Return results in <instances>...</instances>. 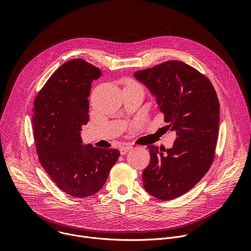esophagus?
<instances>
[{"instance_id": "esophagus-1", "label": "esophagus", "mask_w": 251, "mask_h": 251, "mask_svg": "<svg viewBox=\"0 0 251 251\" xmlns=\"http://www.w3.org/2000/svg\"><path fill=\"white\" fill-rule=\"evenodd\" d=\"M132 147L131 146H123L120 148V154L121 155H125L129 150H131Z\"/></svg>"}]
</instances>
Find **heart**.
<instances>
[{"instance_id": "obj_1", "label": "heart", "mask_w": 251, "mask_h": 251, "mask_svg": "<svg viewBox=\"0 0 251 251\" xmlns=\"http://www.w3.org/2000/svg\"><path fill=\"white\" fill-rule=\"evenodd\" d=\"M130 84H135V85H139L138 83H136V82H133V81H132V82H130Z\"/></svg>"}]
</instances>
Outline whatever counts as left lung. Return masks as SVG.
Returning a JSON list of instances; mask_svg holds the SVG:
<instances>
[{
  "label": "left lung",
  "instance_id": "left-lung-1",
  "mask_svg": "<svg viewBox=\"0 0 251 251\" xmlns=\"http://www.w3.org/2000/svg\"><path fill=\"white\" fill-rule=\"evenodd\" d=\"M156 96L168 128L176 132L171 149L148 146L150 163L143 171L144 189L170 201L193 189L210 168L220 126V102L210 80L193 66L169 60L135 73Z\"/></svg>",
  "mask_w": 251,
  "mask_h": 251
}]
</instances>
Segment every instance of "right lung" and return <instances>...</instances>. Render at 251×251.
Returning a JSON list of instances; mask_svg holds the SVG:
<instances>
[{
    "instance_id": "add662e5",
    "label": "right lung",
    "mask_w": 251,
    "mask_h": 251,
    "mask_svg": "<svg viewBox=\"0 0 251 251\" xmlns=\"http://www.w3.org/2000/svg\"><path fill=\"white\" fill-rule=\"evenodd\" d=\"M102 71L82 58L63 63L33 101L32 130L39 160L53 183L74 198L97 193L117 162V149L82 145L91 83Z\"/></svg>"
}]
</instances>
